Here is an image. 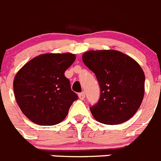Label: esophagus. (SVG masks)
<instances>
[{
	"instance_id": "esophagus-1",
	"label": "esophagus",
	"mask_w": 161,
	"mask_h": 161,
	"mask_svg": "<svg viewBox=\"0 0 161 161\" xmlns=\"http://www.w3.org/2000/svg\"><path fill=\"white\" fill-rule=\"evenodd\" d=\"M78 96H79V98L80 99V100H84L85 99V92H82V93H80L79 94H78Z\"/></svg>"
}]
</instances>
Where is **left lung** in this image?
<instances>
[{"mask_svg":"<svg viewBox=\"0 0 161 161\" xmlns=\"http://www.w3.org/2000/svg\"><path fill=\"white\" fill-rule=\"evenodd\" d=\"M83 62L94 72L100 85L97 103L91 106L99 123L117 125L129 120L143 101L144 72L136 60L114 50L89 51Z\"/></svg>","mask_w":161,"mask_h":161,"instance_id":"obj_1","label":"left lung"}]
</instances>
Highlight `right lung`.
Returning a JSON list of instances; mask_svg holds the SVG:
<instances>
[{
	"label": "right lung",
	"instance_id": "1",
	"mask_svg": "<svg viewBox=\"0 0 161 161\" xmlns=\"http://www.w3.org/2000/svg\"><path fill=\"white\" fill-rule=\"evenodd\" d=\"M76 55L71 53L38 55L18 72L14 96L22 113L33 123L53 126L61 123L78 99L64 72Z\"/></svg>",
	"mask_w": 161,
	"mask_h": 161
}]
</instances>
